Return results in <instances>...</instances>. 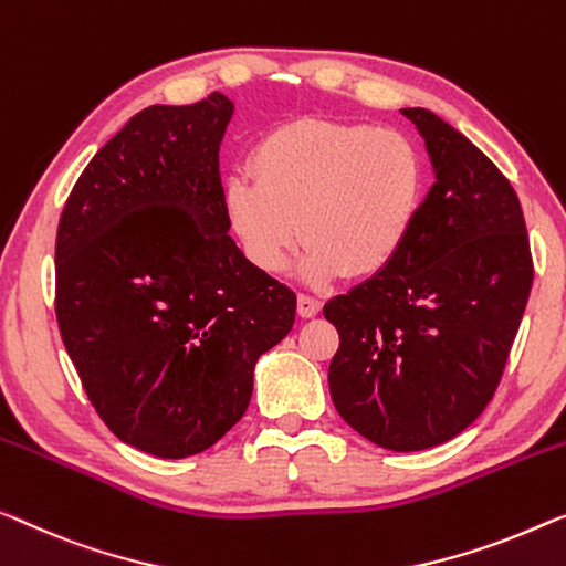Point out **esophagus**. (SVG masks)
Segmentation results:
<instances>
[{
    "mask_svg": "<svg viewBox=\"0 0 566 566\" xmlns=\"http://www.w3.org/2000/svg\"><path fill=\"white\" fill-rule=\"evenodd\" d=\"M323 310V302H319L317 297H310V294H300L297 297V315L300 317H315L317 312Z\"/></svg>",
    "mask_w": 566,
    "mask_h": 566,
    "instance_id": "esophagus-1",
    "label": "esophagus"
}]
</instances>
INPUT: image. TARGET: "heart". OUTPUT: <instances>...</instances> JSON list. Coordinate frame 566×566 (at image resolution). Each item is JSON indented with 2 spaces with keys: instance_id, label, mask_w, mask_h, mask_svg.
Returning a JSON list of instances; mask_svg holds the SVG:
<instances>
[{
  "instance_id": "1",
  "label": "heart",
  "mask_w": 566,
  "mask_h": 566,
  "mask_svg": "<svg viewBox=\"0 0 566 566\" xmlns=\"http://www.w3.org/2000/svg\"><path fill=\"white\" fill-rule=\"evenodd\" d=\"M249 167L254 182L233 177L223 192L231 231L261 272H280L302 231L300 274L310 284L384 274L424 202L419 147L370 124H284L259 142Z\"/></svg>"
}]
</instances>
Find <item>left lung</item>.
<instances>
[{
    "label": "left lung",
    "mask_w": 566,
    "mask_h": 566,
    "mask_svg": "<svg viewBox=\"0 0 566 566\" xmlns=\"http://www.w3.org/2000/svg\"><path fill=\"white\" fill-rule=\"evenodd\" d=\"M434 167L401 256L327 302L340 348L327 384L348 424L417 452L475 421L493 399L524 317L534 261L524 210L503 172L427 108H401Z\"/></svg>",
    "instance_id": "left-lung-1"
}]
</instances>
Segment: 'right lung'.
I'll use <instances>...</instances> for the list:
<instances>
[{"label":"right lung","instance_id":"1","mask_svg":"<svg viewBox=\"0 0 566 566\" xmlns=\"http://www.w3.org/2000/svg\"><path fill=\"white\" fill-rule=\"evenodd\" d=\"M233 104L149 106L96 151L55 239V315L122 442L180 460L243 417L297 297L229 235L218 170Z\"/></svg>","mask_w":566,"mask_h":566}]
</instances>
